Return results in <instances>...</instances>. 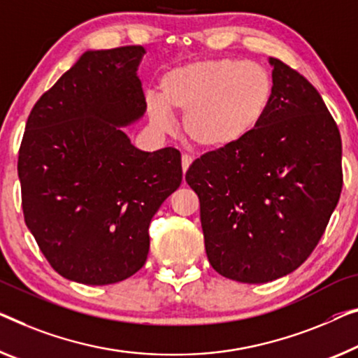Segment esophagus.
I'll use <instances>...</instances> for the list:
<instances>
[{"instance_id":"34e87169","label":"esophagus","mask_w":358,"mask_h":358,"mask_svg":"<svg viewBox=\"0 0 358 358\" xmlns=\"http://www.w3.org/2000/svg\"><path fill=\"white\" fill-rule=\"evenodd\" d=\"M191 162H193V157H191L189 154H183V156H181V169H183V172L189 169Z\"/></svg>"}]
</instances>
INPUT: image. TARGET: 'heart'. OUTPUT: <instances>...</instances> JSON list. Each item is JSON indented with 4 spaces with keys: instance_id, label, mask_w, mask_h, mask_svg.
<instances>
[{
    "instance_id": "heart-1",
    "label": "heart",
    "mask_w": 358,
    "mask_h": 358,
    "mask_svg": "<svg viewBox=\"0 0 358 358\" xmlns=\"http://www.w3.org/2000/svg\"><path fill=\"white\" fill-rule=\"evenodd\" d=\"M273 80L264 66L230 57L186 64L161 80V96H148V112L159 130L172 128L170 110L183 112L191 143L223 149L249 136L264 120Z\"/></svg>"
}]
</instances>
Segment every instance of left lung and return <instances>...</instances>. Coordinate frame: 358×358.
I'll return each mask as SVG.
<instances>
[{
	"mask_svg": "<svg viewBox=\"0 0 358 358\" xmlns=\"http://www.w3.org/2000/svg\"><path fill=\"white\" fill-rule=\"evenodd\" d=\"M270 64L273 96L260 125L196 159L185 175L199 197L213 270L249 285L306 262L343 189V143L322 96L287 64Z\"/></svg>",
	"mask_w": 358,
	"mask_h": 358,
	"instance_id": "left-lung-1",
	"label": "left lung"
}]
</instances>
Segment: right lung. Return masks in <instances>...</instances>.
I'll return each mask as SVG.
<instances>
[{
	"mask_svg": "<svg viewBox=\"0 0 358 358\" xmlns=\"http://www.w3.org/2000/svg\"><path fill=\"white\" fill-rule=\"evenodd\" d=\"M143 46L87 51L27 119L17 172L29 230L64 278L112 285L135 275L149 223L183 178L175 148L145 152L122 127L140 119Z\"/></svg>",
	"mask_w": 358,
	"mask_h": 358,
	"instance_id": "1",
	"label": "right lung"
}]
</instances>
